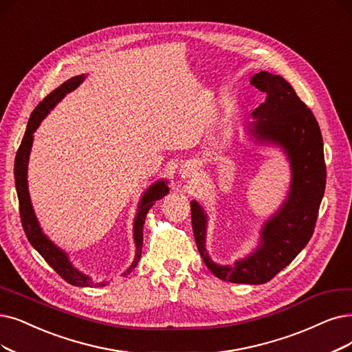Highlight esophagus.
I'll return each mask as SVG.
<instances>
[{"label": "esophagus", "mask_w": 352, "mask_h": 352, "mask_svg": "<svg viewBox=\"0 0 352 352\" xmlns=\"http://www.w3.org/2000/svg\"><path fill=\"white\" fill-rule=\"evenodd\" d=\"M193 166L192 164H186L182 167V177H190L193 175Z\"/></svg>", "instance_id": "1"}]
</instances>
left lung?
Listing matches in <instances>:
<instances>
[{"label": "left lung", "instance_id": "left-lung-1", "mask_svg": "<svg viewBox=\"0 0 352 352\" xmlns=\"http://www.w3.org/2000/svg\"><path fill=\"white\" fill-rule=\"evenodd\" d=\"M251 85L265 94V101L252 111L257 121L251 133L286 150L292 166L289 198L264 225L258 250L234 267L218 265L209 258L206 215L195 201L190 210L195 241L208 269L225 282L261 285L282 272L311 240L325 192L327 164L319 124L290 83L278 75L260 72L252 76Z\"/></svg>", "mask_w": 352, "mask_h": 352}]
</instances>
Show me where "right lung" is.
<instances>
[{
	"label": "right lung",
	"mask_w": 352,
	"mask_h": 352,
	"mask_svg": "<svg viewBox=\"0 0 352 352\" xmlns=\"http://www.w3.org/2000/svg\"><path fill=\"white\" fill-rule=\"evenodd\" d=\"M82 80H83V75L67 79L66 82L62 83L58 89L50 92L32 112L29 124H27V130L24 133L21 144L16 154V162H14V179H16V189H17V196H19L20 219H21V225H23V230L25 232L27 240L30 241V244L38 251V254L46 260V263L52 267V269L58 273L63 280H66L69 285L82 286V287H92L96 285L95 282H92V278L78 272L75 267L70 264L65 252L60 248L56 247L49 240V238L43 232H41V228L36 219L34 210H33V206L30 202L29 188H27V162H29L30 150H32L33 133L37 130V127L40 125V121L46 117L49 109H52L56 104H58L66 94L78 88V85ZM167 192H168V188L166 185V182L162 180V182H157V184H154L143 196L142 204H140V206H138V214L134 221V241L137 245L135 258H134L131 267H129V270L124 274L131 273L134 270V267L137 265L140 257H142L143 225H144L148 209L154 205V202L162 199Z\"/></svg>",
	"instance_id": "right-lung-1"
}]
</instances>
